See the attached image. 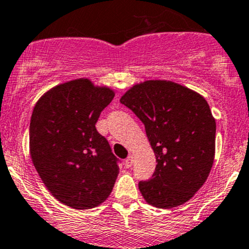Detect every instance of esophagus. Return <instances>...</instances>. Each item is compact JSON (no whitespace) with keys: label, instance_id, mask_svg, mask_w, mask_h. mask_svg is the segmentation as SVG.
I'll return each mask as SVG.
<instances>
[{"label":"esophagus","instance_id":"1","mask_svg":"<svg viewBox=\"0 0 249 249\" xmlns=\"http://www.w3.org/2000/svg\"><path fill=\"white\" fill-rule=\"evenodd\" d=\"M132 163H133V158H132V155L127 156L126 160H125V161H124L125 167H126V168H130V167L132 166Z\"/></svg>","mask_w":249,"mask_h":249}]
</instances>
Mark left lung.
I'll use <instances>...</instances> for the list:
<instances>
[{"label":"left lung","instance_id":"obj_1","mask_svg":"<svg viewBox=\"0 0 249 249\" xmlns=\"http://www.w3.org/2000/svg\"><path fill=\"white\" fill-rule=\"evenodd\" d=\"M144 124L156 156L151 178L138 182L144 199L160 209L186 203L213 163L216 122L203 96L169 81H145L120 99Z\"/></svg>","mask_w":249,"mask_h":249}]
</instances>
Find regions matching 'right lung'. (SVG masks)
<instances>
[{
  "instance_id": "1",
  "label": "right lung",
  "mask_w": 249,
  "mask_h": 249,
  "mask_svg": "<svg viewBox=\"0 0 249 249\" xmlns=\"http://www.w3.org/2000/svg\"><path fill=\"white\" fill-rule=\"evenodd\" d=\"M113 98L109 88L80 78L52 88L33 109V164L54 198L70 208H95L114 186L120 161L95 127Z\"/></svg>"
}]
</instances>
